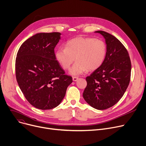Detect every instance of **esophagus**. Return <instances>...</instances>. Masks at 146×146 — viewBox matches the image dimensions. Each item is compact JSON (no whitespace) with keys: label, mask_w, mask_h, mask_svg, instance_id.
I'll use <instances>...</instances> for the list:
<instances>
[{"label":"esophagus","mask_w":146,"mask_h":146,"mask_svg":"<svg viewBox=\"0 0 146 146\" xmlns=\"http://www.w3.org/2000/svg\"><path fill=\"white\" fill-rule=\"evenodd\" d=\"M72 79H73V81L76 82V81H77V80H78L79 77H76V76H73Z\"/></svg>","instance_id":"1"}]
</instances>
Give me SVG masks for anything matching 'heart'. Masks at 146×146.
Here are the masks:
<instances>
[{"instance_id": "1", "label": "heart", "mask_w": 146, "mask_h": 146, "mask_svg": "<svg viewBox=\"0 0 146 146\" xmlns=\"http://www.w3.org/2000/svg\"><path fill=\"white\" fill-rule=\"evenodd\" d=\"M65 46L57 48L55 57L65 70L69 69L76 57L77 61L70 70L72 75L97 69L103 63L106 56V44L98 38L77 37L68 40Z\"/></svg>"}]
</instances>
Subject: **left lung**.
<instances>
[{"mask_svg":"<svg viewBox=\"0 0 146 146\" xmlns=\"http://www.w3.org/2000/svg\"><path fill=\"white\" fill-rule=\"evenodd\" d=\"M105 38L107 53L103 63L86 80L83 93L86 102L98 110H105L117 103L129 84L131 64L129 53L114 36L96 31Z\"/></svg>","mask_w":146,"mask_h":146,"instance_id":"left-lung-1","label":"left lung"}]
</instances>
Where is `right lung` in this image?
I'll return each mask as SVG.
<instances>
[{
	"label": "right lung",
	"mask_w": 146,
	"mask_h": 146,
	"mask_svg": "<svg viewBox=\"0 0 146 146\" xmlns=\"http://www.w3.org/2000/svg\"><path fill=\"white\" fill-rule=\"evenodd\" d=\"M60 33H40L20 47L15 62L17 82L26 100L35 108L52 109L65 96L73 82L55 57Z\"/></svg>",
	"instance_id": "add662e5"
}]
</instances>
